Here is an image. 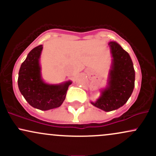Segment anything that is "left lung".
Here are the masks:
<instances>
[{
  "label": "left lung",
  "mask_w": 156,
  "mask_h": 156,
  "mask_svg": "<svg viewBox=\"0 0 156 156\" xmlns=\"http://www.w3.org/2000/svg\"><path fill=\"white\" fill-rule=\"evenodd\" d=\"M108 45L113 58L108 86L101 90V95L95 102H91L105 112L122 106L129 99L135 85V70L128 52L116 42H110Z\"/></svg>",
  "instance_id": "obj_1"
}]
</instances>
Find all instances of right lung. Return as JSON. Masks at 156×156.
I'll list each match as a JSON object with an SVG mask.
<instances>
[{
  "mask_svg": "<svg viewBox=\"0 0 156 156\" xmlns=\"http://www.w3.org/2000/svg\"><path fill=\"white\" fill-rule=\"evenodd\" d=\"M42 48L40 44L29 52L20 68L17 82L20 92L32 107L47 111L58 108L63 103L72 82L56 85L44 83L39 64Z\"/></svg>",
  "mask_w": 156,
  "mask_h": 156,
  "instance_id": "1",
  "label": "right lung"
}]
</instances>
